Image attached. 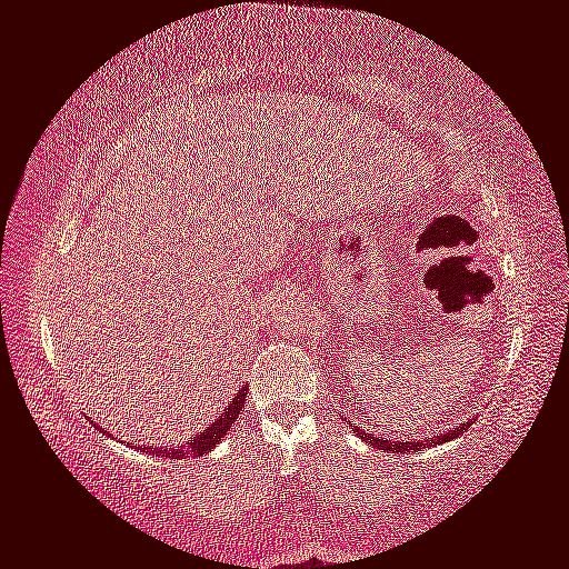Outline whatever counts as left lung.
Here are the masks:
<instances>
[{"mask_svg": "<svg viewBox=\"0 0 569 569\" xmlns=\"http://www.w3.org/2000/svg\"><path fill=\"white\" fill-rule=\"evenodd\" d=\"M472 423V419H468L465 423H460V427L457 429H449L447 435H442V437H429V439H419V442H391V439H380V437H376V435H366V431L362 429H358V435H362V439H366V442H370L372 447L376 449H383V452H409V449H413V452H421V449H427V447H431V445H442V442H452L455 437H460V431L462 429H468Z\"/></svg>", "mask_w": 569, "mask_h": 569, "instance_id": "obj_1", "label": "left lung"}]
</instances>
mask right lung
Masks as SVG:
<instances>
[{
	"mask_svg": "<svg viewBox=\"0 0 569 569\" xmlns=\"http://www.w3.org/2000/svg\"><path fill=\"white\" fill-rule=\"evenodd\" d=\"M244 401H248V388H242L240 393L234 398H230V403H227V409L222 411V417L214 419L209 423V427H203L199 435H193L189 442L181 445L178 449L173 447H146L140 445L142 452H152V455H160V457H171V460H189V457H203L207 452H211L219 442H222L227 431H230L232 423L240 417V411L244 409Z\"/></svg>",
	"mask_w": 569,
	"mask_h": 569,
	"instance_id": "obj_1",
	"label": "right lung"
}]
</instances>
